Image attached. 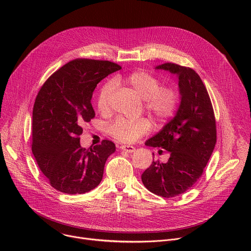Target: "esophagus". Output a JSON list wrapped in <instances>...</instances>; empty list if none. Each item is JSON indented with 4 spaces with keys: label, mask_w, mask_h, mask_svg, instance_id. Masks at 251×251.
<instances>
[{
    "label": "esophagus",
    "mask_w": 251,
    "mask_h": 251,
    "mask_svg": "<svg viewBox=\"0 0 251 251\" xmlns=\"http://www.w3.org/2000/svg\"><path fill=\"white\" fill-rule=\"evenodd\" d=\"M120 149H121V150H123V151H124V152H126V153H133V152H135V147H133V146L122 145V146L120 147Z\"/></svg>",
    "instance_id": "esophagus-1"
}]
</instances>
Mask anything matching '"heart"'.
<instances>
[{
  "instance_id": "heart-1",
  "label": "heart",
  "mask_w": 251,
  "mask_h": 251,
  "mask_svg": "<svg viewBox=\"0 0 251 251\" xmlns=\"http://www.w3.org/2000/svg\"><path fill=\"white\" fill-rule=\"evenodd\" d=\"M114 83H122L131 88L145 101V108L160 120L171 117L177 106L178 95L176 90L170 86H160V81L145 71L138 70L125 77H116ZM113 89L114 85L111 82L105 83L100 88L96 98L99 112L107 113L110 110V98ZM150 128L151 123L145 118L137 120L118 118L109 126V133L120 142L132 143L148 133Z\"/></svg>"
}]
</instances>
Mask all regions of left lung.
<instances>
[{
  "mask_svg": "<svg viewBox=\"0 0 251 251\" xmlns=\"http://www.w3.org/2000/svg\"><path fill=\"white\" fill-rule=\"evenodd\" d=\"M156 68L176 75L181 103L175 117L145 143L170 152L168 162L153 161L141 177L151 193L173 198L201 176L217 143L216 118L207 90L194 69L171 62Z\"/></svg>",
  "mask_w": 251,
  "mask_h": 251,
  "instance_id": "left-lung-1",
  "label": "left lung"
}]
</instances>
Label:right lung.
Here are the masks:
<instances>
[{"label": "right lung", "instance_id": "1", "mask_svg": "<svg viewBox=\"0 0 251 251\" xmlns=\"http://www.w3.org/2000/svg\"><path fill=\"white\" fill-rule=\"evenodd\" d=\"M121 69L108 60H71L52 74L40 89L32 109L31 151L55 190L84 194L101 182L106 160L115 144L80 146L84 123L95 116L92 93L106 76Z\"/></svg>", "mask_w": 251, "mask_h": 251}]
</instances>
